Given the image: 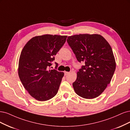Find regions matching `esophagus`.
I'll use <instances>...</instances> for the list:
<instances>
[{"mask_svg":"<svg viewBox=\"0 0 130 130\" xmlns=\"http://www.w3.org/2000/svg\"><path fill=\"white\" fill-rule=\"evenodd\" d=\"M69 73H70V72H66V71H65V72H64V74H65V76H67V75L69 74Z\"/></svg>","mask_w":130,"mask_h":130,"instance_id":"1","label":"esophagus"}]
</instances>
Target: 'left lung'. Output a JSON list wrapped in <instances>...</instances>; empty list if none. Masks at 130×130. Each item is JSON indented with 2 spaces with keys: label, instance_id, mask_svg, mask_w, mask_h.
Returning <instances> with one entry per match:
<instances>
[{
  "label": "left lung",
  "instance_id": "1",
  "mask_svg": "<svg viewBox=\"0 0 130 130\" xmlns=\"http://www.w3.org/2000/svg\"><path fill=\"white\" fill-rule=\"evenodd\" d=\"M67 41L78 61L85 62L77 73V79L72 84L74 91L85 99L98 97L110 83L116 70L110 45L98 34L69 36Z\"/></svg>",
  "mask_w": 130,
  "mask_h": 130
}]
</instances>
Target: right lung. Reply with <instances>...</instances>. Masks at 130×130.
I'll use <instances>...</instances> for the list:
<instances>
[{"label":"right lung","instance_id":"obj_1","mask_svg":"<svg viewBox=\"0 0 130 130\" xmlns=\"http://www.w3.org/2000/svg\"><path fill=\"white\" fill-rule=\"evenodd\" d=\"M67 37L36 36L27 41L21 52L19 77L28 93L38 101H46L58 92L64 73L48 69L54 60V56L65 44Z\"/></svg>","mask_w":130,"mask_h":130}]
</instances>
